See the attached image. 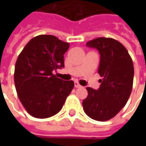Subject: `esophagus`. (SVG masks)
Instances as JSON below:
<instances>
[{
  "mask_svg": "<svg viewBox=\"0 0 146 146\" xmlns=\"http://www.w3.org/2000/svg\"><path fill=\"white\" fill-rule=\"evenodd\" d=\"M75 87L76 88H81V85L78 81H75Z\"/></svg>",
  "mask_w": 146,
  "mask_h": 146,
  "instance_id": "34e87169",
  "label": "esophagus"
}]
</instances>
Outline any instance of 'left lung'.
Segmentation results:
<instances>
[{
    "label": "left lung",
    "mask_w": 146,
    "mask_h": 146,
    "mask_svg": "<svg viewBox=\"0 0 146 146\" xmlns=\"http://www.w3.org/2000/svg\"><path fill=\"white\" fill-rule=\"evenodd\" d=\"M101 55L98 74L102 77L100 88L87 87L88 97L83 101L86 115L98 121L115 117L126 105L133 84L134 67L126 48L112 38L99 37L86 43Z\"/></svg>",
    "instance_id": "1"
}]
</instances>
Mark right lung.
I'll return each instance as SVG.
<instances>
[{
  "instance_id": "add662e5",
  "label": "right lung",
  "mask_w": 146,
  "mask_h": 146,
  "mask_svg": "<svg viewBox=\"0 0 146 146\" xmlns=\"http://www.w3.org/2000/svg\"><path fill=\"white\" fill-rule=\"evenodd\" d=\"M52 35L32 38L20 53L15 63L14 84L18 97L27 113L37 119L58 114L74 88L53 74L64 66V53L69 48Z\"/></svg>"
}]
</instances>
